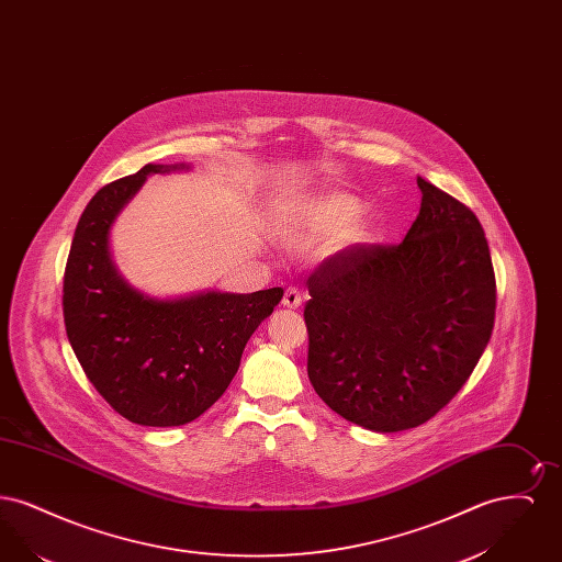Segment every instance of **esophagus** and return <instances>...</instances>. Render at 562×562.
<instances>
[{"label":"esophagus","mask_w":562,"mask_h":562,"mask_svg":"<svg viewBox=\"0 0 562 562\" xmlns=\"http://www.w3.org/2000/svg\"><path fill=\"white\" fill-rule=\"evenodd\" d=\"M301 301H303V296H301V291H299V289L289 286V289L284 291V296H282L284 307H289V310H296V307L301 305Z\"/></svg>","instance_id":"obj_1"}]
</instances>
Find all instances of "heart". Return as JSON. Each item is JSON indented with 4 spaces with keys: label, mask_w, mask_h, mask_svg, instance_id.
Here are the masks:
<instances>
[{
    "label": "heart",
    "mask_w": 562,
    "mask_h": 562,
    "mask_svg": "<svg viewBox=\"0 0 562 562\" xmlns=\"http://www.w3.org/2000/svg\"><path fill=\"white\" fill-rule=\"evenodd\" d=\"M362 211V202L349 193L326 191L303 202L289 218V238L296 246L328 238L344 229ZM348 238L367 240L373 236L371 223H358L348 227Z\"/></svg>",
    "instance_id": "heart-1"
}]
</instances>
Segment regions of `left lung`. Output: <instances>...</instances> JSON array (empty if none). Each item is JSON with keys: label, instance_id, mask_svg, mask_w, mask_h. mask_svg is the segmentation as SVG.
Wrapping results in <instances>:
<instances>
[{"label": "left lung", "instance_id": "1", "mask_svg": "<svg viewBox=\"0 0 562 562\" xmlns=\"http://www.w3.org/2000/svg\"><path fill=\"white\" fill-rule=\"evenodd\" d=\"M401 244H358L307 278V374L337 415L373 431L417 428L453 401L486 348L497 305L481 221L417 177Z\"/></svg>", "mask_w": 562, "mask_h": 562}]
</instances>
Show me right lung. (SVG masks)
<instances>
[{
  "label": "right lung",
  "mask_w": 562,
  "mask_h": 562,
  "mask_svg": "<svg viewBox=\"0 0 562 562\" xmlns=\"http://www.w3.org/2000/svg\"><path fill=\"white\" fill-rule=\"evenodd\" d=\"M188 168L147 164L94 193L81 213L63 280V316L81 369L109 406L149 428L183 426L223 396L241 351L284 291L151 299L113 266L109 229L147 175Z\"/></svg>",
  "instance_id": "obj_1"
}]
</instances>
